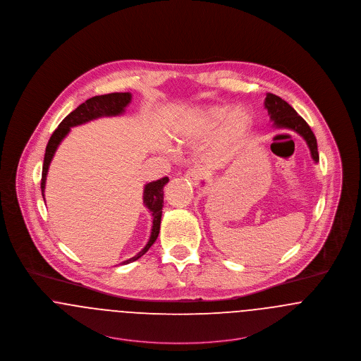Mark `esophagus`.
I'll return each mask as SVG.
<instances>
[{
	"mask_svg": "<svg viewBox=\"0 0 361 361\" xmlns=\"http://www.w3.org/2000/svg\"><path fill=\"white\" fill-rule=\"evenodd\" d=\"M185 178H188L193 185H197L202 180V173L197 169H190L185 173Z\"/></svg>",
	"mask_w": 361,
	"mask_h": 361,
	"instance_id": "34e87169",
	"label": "esophagus"
}]
</instances>
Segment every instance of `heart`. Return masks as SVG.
I'll use <instances>...</instances> for the list:
<instances>
[{
	"mask_svg": "<svg viewBox=\"0 0 361 361\" xmlns=\"http://www.w3.org/2000/svg\"><path fill=\"white\" fill-rule=\"evenodd\" d=\"M225 122L222 129V140H232L251 126V117L244 109H234L229 105L203 107L191 113L178 127L174 129V136L180 140L191 139L199 135L209 133Z\"/></svg>",
	"mask_w": 361,
	"mask_h": 361,
	"instance_id": "heart-1",
	"label": "heart"
}]
</instances>
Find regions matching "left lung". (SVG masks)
Returning a JSON list of instances; mask_svg holds the SVG:
<instances>
[{
	"instance_id": "obj_1",
	"label": "left lung",
	"mask_w": 361,
	"mask_h": 361,
	"mask_svg": "<svg viewBox=\"0 0 361 361\" xmlns=\"http://www.w3.org/2000/svg\"><path fill=\"white\" fill-rule=\"evenodd\" d=\"M264 107L269 111L270 120L274 121V127L292 129L297 132L307 142L311 157L315 162H319L318 143L314 132L310 126L304 121L301 116L297 114L296 110L290 106L286 101L276 97L274 94H267L264 99Z\"/></svg>"
}]
</instances>
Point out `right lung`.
Listing matches in <instances>:
<instances>
[{"label":"right lung","mask_w":361,"mask_h":361,"mask_svg":"<svg viewBox=\"0 0 361 361\" xmlns=\"http://www.w3.org/2000/svg\"><path fill=\"white\" fill-rule=\"evenodd\" d=\"M132 94L130 92H111L105 95H97L90 99H87L85 104L79 105L73 111H71L64 120L60 123L59 128L53 132L47 146L44 151V159H43L42 180H41V190H42L43 200H44V185H46V176L50 166V162L57 151V147L63 142L65 136L69 133L71 128L78 127L85 124L88 121L101 118V117H113L120 116L126 111V107L130 104ZM169 178L164 177L161 180L152 181L145 185L143 191V204L146 209H149L152 215V228L149 234V241L146 247L135 255L133 257L128 259L120 264H128L133 260H137L149 250V247L155 243L159 228H161V218H162V207H164V187L168 184Z\"/></svg>","instance_id":"1"}]
</instances>
